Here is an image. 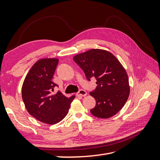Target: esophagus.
I'll use <instances>...</instances> for the list:
<instances>
[{
  "label": "esophagus",
  "instance_id": "esophagus-1",
  "mask_svg": "<svg viewBox=\"0 0 160 160\" xmlns=\"http://www.w3.org/2000/svg\"><path fill=\"white\" fill-rule=\"evenodd\" d=\"M86 95H87V92L83 89H80L77 93V97H85Z\"/></svg>",
  "mask_w": 160,
  "mask_h": 160
}]
</instances>
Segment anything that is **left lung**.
<instances>
[{"instance_id": "8db88e82", "label": "left lung", "mask_w": 160, "mask_h": 160, "mask_svg": "<svg viewBox=\"0 0 160 160\" xmlns=\"http://www.w3.org/2000/svg\"><path fill=\"white\" fill-rule=\"evenodd\" d=\"M73 60L87 79L97 80L98 86L89 93L96 101L91 113L105 119L118 113L126 103L130 89L127 72L117 58L110 52L95 49L75 55Z\"/></svg>"}]
</instances>
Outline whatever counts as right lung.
I'll return each mask as SVG.
<instances>
[{"label": "right lung", "mask_w": 160, "mask_h": 160, "mask_svg": "<svg viewBox=\"0 0 160 160\" xmlns=\"http://www.w3.org/2000/svg\"><path fill=\"white\" fill-rule=\"evenodd\" d=\"M59 62L57 59H42L28 71L22 87V98L29 114L40 122L56 124L65 118L75 98H68L60 91L53 93L58 85L52 79Z\"/></svg>", "instance_id": "1"}]
</instances>
